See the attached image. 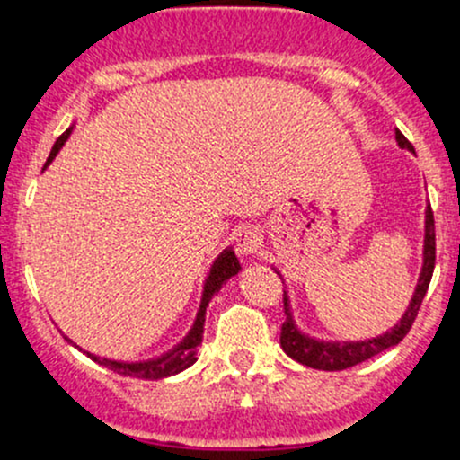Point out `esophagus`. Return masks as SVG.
<instances>
[{
  "label": "esophagus",
  "mask_w": 460,
  "mask_h": 460,
  "mask_svg": "<svg viewBox=\"0 0 460 460\" xmlns=\"http://www.w3.org/2000/svg\"><path fill=\"white\" fill-rule=\"evenodd\" d=\"M261 249V234L257 226H242L235 234V251L244 257H253Z\"/></svg>",
  "instance_id": "obj_1"
}]
</instances>
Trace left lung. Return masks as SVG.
<instances>
[{"label":"left lung","mask_w":460,"mask_h":460,"mask_svg":"<svg viewBox=\"0 0 460 460\" xmlns=\"http://www.w3.org/2000/svg\"><path fill=\"white\" fill-rule=\"evenodd\" d=\"M395 139L400 148L415 153L411 141L403 137L400 130H395ZM272 269H275L277 275L281 277L277 266H272ZM432 270H435V216H432V207L426 205V222H423V264L421 272H419L415 292H412L402 319L397 321L391 330H386L385 334L365 338V341H325V338L305 334V332L296 325L295 314H292L290 295H288V290H284L286 321L284 325H281V349H284L292 360L301 362V365L310 367V369L342 371L369 360V358L377 356V353H382L385 349L400 345L402 338L408 334V330H411L412 323H415L419 307H421L423 296H426L428 286H430ZM281 279H284V277H281Z\"/></svg>","instance_id":"left-lung-1"}]
</instances>
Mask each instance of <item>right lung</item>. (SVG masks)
<instances>
[{"label": "right lung", "mask_w": 460, "mask_h": 460, "mask_svg": "<svg viewBox=\"0 0 460 460\" xmlns=\"http://www.w3.org/2000/svg\"><path fill=\"white\" fill-rule=\"evenodd\" d=\"M74 124L65 130L63 135L57 139L54 144L52 153H49L48 161H45L43 170H48V165L57 159V155L60 153V148L65 146V141L69 139L72 135ZM242 270V264L235 255L234 246H226L222 253L211 261V269L207 272L205 281H203V295H200V304H199V312H196V319L191 323L190 332L181 338L179 342L172 347V349L159 353V356L148 358V360H111V358H102V356H95V353L84 351L83 347H78L72 338H67L69 342L75 347L78 351H83L84 356L91 358L93 362L98 365L107 367V369L119 373V376H133V377H141V380H164V377L176 376V373L190 369L191 365L196 362V353H199V345L203 342V332H205V314H207V305L211 304L216 295L220 292V288L235 277Z\"/></svg>", "instance_id": "add662e5"}]
</instances>
